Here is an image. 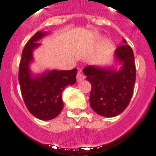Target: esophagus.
Instances as JSON below:
<instances>
[{"instance_id": "34e87169", "label": "esophagus", "mask_w": 156, "mask_h": 156, "mask_svg": "<svg viewBox=\"0 0 156 156\" xmlns=\"http://www.w3.org/2000/svg\"><path fill=\"white\" fill-rule=\"evenodd\" d=\"M85 78V75L82 70H78L77 72V82H81Z\"/></svg>"}]
</instances>
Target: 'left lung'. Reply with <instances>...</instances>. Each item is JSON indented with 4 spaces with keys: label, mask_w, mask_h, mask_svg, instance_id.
<instances>
[{
    "label": "left lung",
    "mask_w": 156,
    "mask_h": 156,
    "mask_svg": "<svg viewBox=\"0 0 156 156\" xmlns=\"http://www.w3.org/2000/svg\"><path fill=\"white\" fill-rule=\"evenodd\" d=\"M123 43L127 41L124 39ZM116 59L122 62L120 70L88 66L83 69L91 84L90 106L101 116L112 117L128 107L133 94L136 81V66L133 49L128 44L116 48Z\"/></svg>",
    "instance_id": "obj_1"
}]
</instances>
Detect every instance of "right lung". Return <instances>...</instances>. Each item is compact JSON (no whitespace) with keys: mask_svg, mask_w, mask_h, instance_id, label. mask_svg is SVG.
<instances>
[{"mask_svg":"<svg viewBox=\"0 0 156 156\" xmlns=\"http://www.w3.org/2000/svg\"><path fill=\"white\" fill-rule=\"evenodd\" d=\"M44 36V32L37 31L25 44L18 78L22 98L28 111L36 118L48 120L56 117L62 110V91L76 82L77 69L51 70L36 78L31 77L28 65L32 61V51L40 45L37 41Z\"/></svg>","mask_w":156,"mask_h":156,"instance_id":"1","label":"right lung"}]
</instances>
